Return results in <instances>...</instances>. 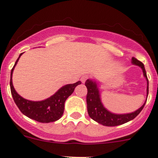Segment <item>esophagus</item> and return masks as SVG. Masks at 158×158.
Wrapping results in <instances>:
<instances>
[{"label":"esophagus","instance_id":"obj_1","mask_svg":"<svg viewBox=\"0 0 158 158\" xmlns=\"http://www.w3.org/2000/svg\"><path fill=\"white\" fill-rule=\"evenodd\" d=\"M88 78H89V76H82V78H81V81H82V83H84V82H85L86 80H87Z\"/></svg>","mask_w":158,"mask_h":158}]
</instances>
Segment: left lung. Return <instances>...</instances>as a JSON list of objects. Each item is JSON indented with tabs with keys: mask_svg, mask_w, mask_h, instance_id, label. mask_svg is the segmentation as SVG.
Here are the masks:
<instances>
[{
	"mask_svg": "<svg viewBox=\"0 0 158 158\" xmlns=\"http://www.w3.org/2000/svg\"><path fill=\"white\" fill-rule=\"evenodd\" d=\"M132 63L134 65L139 66L142 68L143 71L144 76L147 79V98L148 95V79L147 74L145 69L144 64L141 61L138 60L135 57L132 58ZM85 86L87 87L88 93L86 96V101H87V110L88 114L89 117L94 121L98 123L102 124L103 126L106 127H116V126L121 125V124L126 123L129 121L132 120L135 118L139 113L142 110L143 107H145L146 103H144L143 105L135 110V112L129 113L125 114H116L110 112L107 110L101 103L100 93H99L98 87L96 82L92 79H87L85 82Z\"/></svg>",
	"mask_w": 158,
	"mask_h": 158,
	"instance_id": "obj_1",
	"label": "left lung"
}]
</instances>
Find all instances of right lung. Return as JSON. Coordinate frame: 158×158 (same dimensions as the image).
<instances>
[{"label":"right lung","mask_w":158,"mask_h":158,"mask_svg":"<svg viewBox=\"0 0 158 158\" xmlns=\"http://www.w3.org/2000/svg\"><path fill=\"white\" fill-rule=\"evenodd\" d=\"M22 54L23 53L19 54L13 69H11L10 85L11 94H12L14 102L16 103L19 110L29 118L40 123H45L57 120L62 117L64 114V103L66 100L74 92L75 88L78 85L81 84V82L79 81L76 83L66 85L63 86L55 94L44 101H31L26 100L16 92L12 82L13 69Z\"/></svg>","instance_id":"right-lung-1"}]
</instances>
